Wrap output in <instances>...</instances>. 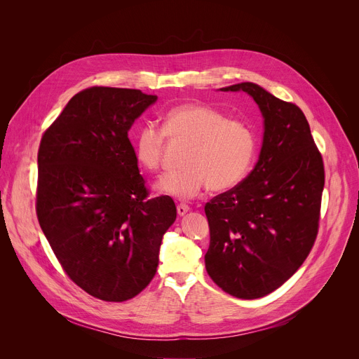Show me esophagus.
I'll return each instance as SVG.
<instances>
[{
  "mask_svg": "<svg viewBox=\"0 0 359 359\" xmlns=\"http://www.w3.org/2000/svg\"><path fill=\"white\" fill-rule=\"evenodd\" d=\"M177 215L179 216H183V215H186L189 210H190V208L187 206V204L186 203H180V204H177Z\"/></svg>",
  "mask_w": 359,
  "mask_h": 359,
  "instance_id": "1",
  "label": "esophagus"
}]
</instances>
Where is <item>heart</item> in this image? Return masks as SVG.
Wrapping results in <instances>:
<instances>
[{
  "instance_id": "obj_1",
  "label": "heart",
  "mask_w": 359,
  "mask_h": 359,
  "mask_svg": "<svg viewBox=\"0 0 359 359\" xmlns=\"http://www.w3.org/2000/svg\"><path fill=\"white\" fill-rule=\"evenodd\" d=\"M166 136L189 143L182 170L169 172L158 183L159 190L177 198H191L204 189L226 191L238 186L251 172L259 151L254 128L224 112L203 105L182 104L163 115V126L144 123L133 137L137 163L156 172L163 161Z\"/></svg>"
}]
</instances>
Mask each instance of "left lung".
<instances>
[{"label":"left lung","mask_w":359,"mask_h":359,"mask_svg":"<svg viewBox=\"0 0 359 359\" xmlns=\"http://www.w3.org/2000/svg\"><path fill=\"white\" fill-rule=\"evenodd\" d=\"M222 90L255 100L264 137L250 175L204 206L210 229L204 263L223 291L254 299L283 285L309 257L320 226L324 162L297 105L251 82Z\"/></svg>","instance_id":"1"}]
</instances>
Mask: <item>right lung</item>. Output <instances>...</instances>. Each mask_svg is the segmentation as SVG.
<instances>
[{"mask_svg": "<svg viewBox=\"0 0 359 359\" xmlns=\"http://www.w3.org/2000/svg\"><path fill=\"white\" fill-rule=\"evenodd\" d=\"M156 95L92 86L42 135L36 216L68 277L89 295L122 302L156 274L172 197H149L128 132Z\"/></svg>", "mask_w": 359, "mask_h": 359, "instance_id": "1", "label": "right lung"}]
</instances>
